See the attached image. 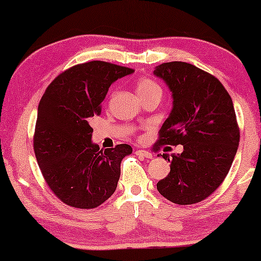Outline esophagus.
<instances>
[{
  "label": "esophagus",
  "instance_id": "34e87169",
  "mask_svg": "<svg viewBox=\"0 0 261 261\" xmlns=\"http://www.w3.org/2000/svg\"><path fill=\"white\" fill-rule=\"evenodd\" d=\"M135 154L139 156H142V158H146V159H151L153 156L151 152L145 151V149H137V151H135Z\"/></svg>",
  "mask_w": 261,
  "mask_h": 261
}]
</instances>
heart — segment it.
Here are the masks:
<instances>
[{
	"label": "heart",
	"instance_id": "1",
	"mask_svg": "<svg viewBox=\"0 0 261 261\" xmlns=\"http://www.w3.org/2000/svg\"><path fill=\"white\" fill-rule=\"evenodd\" d=\"M135 89H137V92L141 98L147 97V96L154 94L162 95V88H160V85L156 83L154 80H152V78H140V80L137 82V84H135Z\"/></svg>",
	"mask_w": 261,
	"mask_h": 261
}]
</instances>
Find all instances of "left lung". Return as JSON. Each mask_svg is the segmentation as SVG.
Returning <instances> with one entry per match:
<instances>
[{"label": "left lung", "instance_id": "1", "mask_svg": "<svg viewBox=\"0 0 261 261\" xmlns=\"http://www.w3.org/2000/svg\"><path fill=\"white\" fill-rule=\"evenodd\" d=\"M154 74L166 82L173 97L156 144L183 145L180 154L165 156L171 170L156 189L176 204H195L223 183L237 154L240 129L233 101L215 76L191 64L164 63Z\"/></svg>", "mask_w": 261, "mask_h": 261}]
</instances>
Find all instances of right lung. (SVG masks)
Wrapping results in <instances>:
<instances>
[{
	"mask_svg": "<svg viewBox=\"0 0 261 261\" xmlns=\"http://www.w3.org/2000/svg\"><path fill=\"white\" fill-rule=\"evenodd\" d=\"M133 69L92 60L63 71L51 82L38 107L33 147L44 179L65 204L94 209L116 190L120 165L130 154L127 144L99 149L91 142L90 121L113 82Z\"/></svg>",
	"mask_w": 261,
	"mask_h": 261,
	"instance_id": "obj_1",
	"label": "right lung"
}]
</instances>
